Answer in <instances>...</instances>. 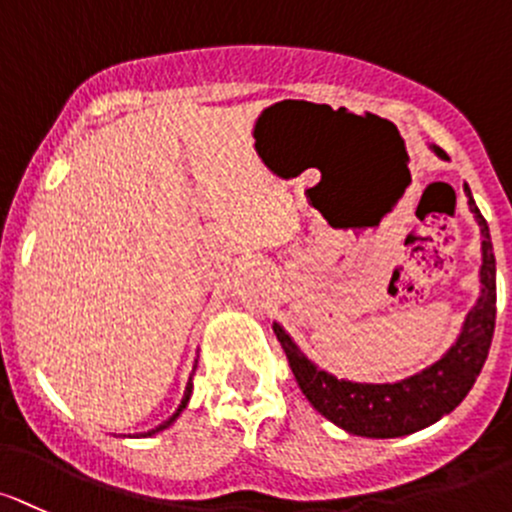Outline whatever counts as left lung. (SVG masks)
Here are the masks:
<instances>
[{"label":"left lung","instance_id":"8db88e82","mask_svg":"<svg viewBox=\"0 0 512 512\" xmlns=\"http://www.w3.org/2000/svg\"><path fill=\"white\" fill-rule=\"evenodd\" d=\"M439 157L446 159L444 149L434 147ZM469 196V208L476 215L483 235V265H481V297L464 321L459 341L451 346L444 358L429 365L422 373L400 383L365 385L351 380L333 378L319 370L304 353L294 346L284 328L274 324L277 341L287 353L289 368L316 412L324 414L333 424L348 434L370 439H392L419 432L437 419L449 414L469 395L476 383L488 351H491L493 331H496V255H493L488 223L478 211L471 188L464 186Z\"/></svg>","mask_w":512,"mask_h":512}]
</instances>
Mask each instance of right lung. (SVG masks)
Returning <instances> with one entry per match:
<instances>
[{"mask_svg": "<svg viewBox=\"0 0 512 512\" xmlns=\"http://www.w3.org/2000/svg\"><path fill=\"white\" fill-rule=\"evenodd\" d=\"M196 363H198V360H196ZM191 390H193V385H191V380H188V385H186V392H184V400H181L179 410H176V414H171V417H169V419H166V422H164V424H159V427H157V429H152V432H149V434H154V432H161V429H166V427H169V424H171V422H174V419H176V417H179V414H181V410H184V407H186L188 397H191Z\"/></svg>", "mask_w": 512, "mask_h": 512, "instance_id": "1", "label": "right lung"}]
</instances>
